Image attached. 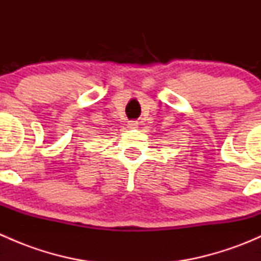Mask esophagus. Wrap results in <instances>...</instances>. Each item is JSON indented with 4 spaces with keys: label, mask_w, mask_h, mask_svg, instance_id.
Returning <instances> with one entry per match:
<instances>
[{
    "label": "esophagus",
    "mask_w": 261,
    "mask_h": 261,
    "mask_svg": "<svg viewBox=\"0 0 261 261\" xmlns=\"http://www.w3.org/2000/svg\"><path fill=\"white\" fill-rule=\"evenodd\" d=\"M136 127H138V122H136V121H130V122L127 123V128H130V130Z\"/></svg>",
    "instance_id": "esophagus-1"
}]
</instances>
